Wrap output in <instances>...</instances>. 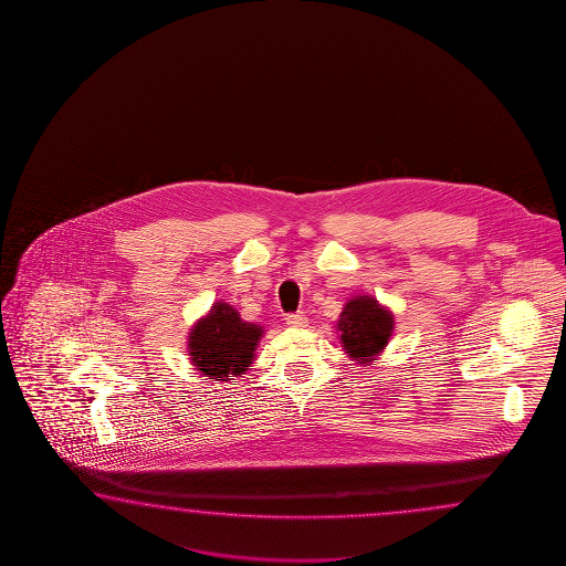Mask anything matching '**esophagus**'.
Segmentation results:
<instances>
[{
    "instance_id": "34e87169",
    "label": "esophagus",
    "mask_w": 566,
    "mask_h": 566,
    "mask_svg": "<svg viewBox=\"0 0 566 566\" xmlns=\"http://www.w3.org/2000/svg\"><path fill=\"white\" fill-rule=\"evenodd\" d=\"M285 322H287V325H291V327H305V325H307V317L301 312L289 313L287 317H285Z\"/></svg>"
}]
</instances>
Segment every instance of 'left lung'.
Instances as JSON below:
<instances>
[{"label":"left lung","instance_id":"obj_1","mask_svg":"<svg viewBox=\"0 0 566 566\" xmlns=\"http://www.w3.org/2000/svg\"><path fill=\"white\" fill-rule=\"evenodd\" d=\"M395 317L374 297H354L337 319L342 346L349 358L368 364L386 348L392 336Z\"/></svg>","mask_w":566,"mask_h":566}]
</instances>
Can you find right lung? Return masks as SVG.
<instances>
[{"label":"right lung","instance_id":"right-lung-1","mask_svg":"<svg viewBox=\"0 0 566 566\" xmlns=\"http://www.w3.org/2000/svg\"><path fill=\"white\" fill-rule=\"evenodd\" d=\"M261 336V325L242 322L234 307L218 301L210 313L193 325L188 348L196 370L218 380H230V374L241 376L249 370Z\"/></svg>","mask_w":566,"mask_h":566}]
</instances>
